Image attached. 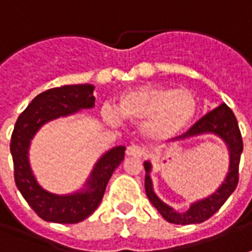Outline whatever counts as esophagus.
I'll return each instance as SVG.
<instances>
[{
	"instance_id": "34e87169",
	"label": "esophagus",
	"mask_w": 252,
	"mask_h": 252,
	"mask_svg": "<svg viewBox=\"0 0 252 252\" xmlns=\"http://www.w3.org/2000/svg\"><path fill=\"white\" fill-rule=\"evenodd\" d=\"M144 154V149L138 144H132L129 147H126V156L132 157H142Z\"/></svg>"
}]
</instances>
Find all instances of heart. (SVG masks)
I'll return each instance as SVG.
<instances>
[{"label": "heart", "instance_id": "1", "mask_svg": "<svg viewBox=\"0 0 252 252\" xmlns=\"http://www.w3.org/2000/svg\"><path fill=\"white\" fill-rule=\"evenodd\" d=\"M119 111L105 108L103 116L112 124H120L123 117L142 126L143 133L151 140H168L192 124L198 113V99L187 89L142 86L120 96Z\"/></svg>", "mask_w": 252, "mask_h": 252}]
</instances>
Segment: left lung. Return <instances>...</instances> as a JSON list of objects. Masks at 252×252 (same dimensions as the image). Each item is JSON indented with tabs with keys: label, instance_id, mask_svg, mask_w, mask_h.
I'll return each instance as SVG.
<instances>
[{
	"label": "left lung",
	"instance_id": "1",
	"mask_svg": "<svg viewBox=\"0 0 252 252\" xmlns=\"http://www.w3.org/2000/svg\"><path fill=\"white\" fill-rule=\"evenodd\" d=\"M202 133H216L228 146L230 158L229 172L225 177L224 183L216 192L205 199L192 203L186 213L175 212L172 207L165 205L162 200L157 196L153 191V183L150 179L151 163L149 161L143 163L144 170H146L144 188H146L147 198L151 202V205L158 210V213L168 222H172V224H200L206 220H209L226 202L230 193L236 189L237 183H239V163H240V156L243 151V139L233 112L225 103H222L218 108L213 109L212 112L205 114L187 132L175 138V140H186V139L193 138Z\"/></svg>",
	"mask_w": 252,
	"mask_h": 252
}]
</instances>
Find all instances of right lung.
<instances>
[{
  "mask_svg": "<svg viewBox=\"0 0 252 252\" xmlns=\"http://www.w3.org/2000/svg\"><path fill=\"white\" fill-rule=\"evenodd\" d=\"M93 84H72L43 91L36 95L16 121L10 138L15 183L42 220L57 224H76L91 216L101 203L110 176L124 159V146H117L98 159L86 188L71 195H56L45 191L35 180L28 161L30 142L47 121L69 116L80 109L94 106Z\"/></svg>",
  "mask_w": 252,
  "mask_h": 252,
  "instance_id": "1",
  "label": "right lung"
}]
</instances>
